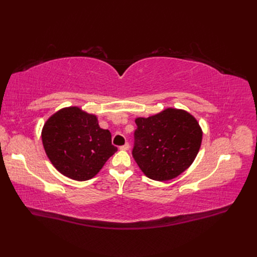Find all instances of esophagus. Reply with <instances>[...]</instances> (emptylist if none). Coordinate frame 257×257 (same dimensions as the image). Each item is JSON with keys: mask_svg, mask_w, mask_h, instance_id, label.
Returning a JSON list of instances; mask_svg holds the SVG:
<instances>
[{"mask_svg": "<svg viewBox=\"0 0 257 257\" xmlns=\"http://www.w3.org/2000/svg\"><path fill=\"white\" fill-rule=\"evenodd\" d=\"M130 149V144H125V145H123V146H121L120 147V150H123V151H127Z\"/></svg>", "mask_w": 257, "mask_h": 257, "instance_id": "1", "label": "esophagus"}]
</instances>
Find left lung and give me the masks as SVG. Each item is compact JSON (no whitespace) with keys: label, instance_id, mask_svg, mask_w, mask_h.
<instances>
[{"label":"left lung","instance_id":"1","mask_svg":"<svg viewBox=\"0 0 257 257\" xmlns=\"http://www.w3.org/2000/svg\"><path fill=\"white\" fill-rule=\"evenodd\" d=\"M133 158L142 172L155 181H168L188 169L203 141L199 123L188 111L166 108L135 120Z\"/></svg>","mask_w":257,"mask_h":257}]
</instances>
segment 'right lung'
Wrapping results in <instances>:
<instances>
[{
	"label": "right lung",
	"mask_w": 257,
	"mask_h": 257,
	"mask_svg": "<svg viewBox=\"0 0 257 257\" xmlns=\"http://www.w3.org/2000/svg\"><path fill=\"white\" fill-rule=\"evenodd\" d=\"M42 139L52 165L77 181L97 175L118 150L111 144L110 132L99 127L96 115L76 106L53 113L44 124Z\"/></svg>",
	"instance_id": "obj_1"
}]
</instances>
